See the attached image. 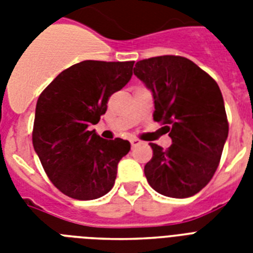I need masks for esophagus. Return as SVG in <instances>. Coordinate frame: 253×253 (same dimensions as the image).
<instances>
[{
  "instance_id": "34e87169",
  "label": "esophagus",
  "mask_w": 253,
  "mask_h": 253,
  "mask_svg": "<svg viewBox=\"0 0 253 253\" xmlns=\"http://www.w3.org/2000/svg\"><path fill=\"white\" fill-rule=\"evenodd\" d=\"M130 142H131V147H132V148H135V147H138L139 144H142V142H140L139 139H135V138L130 139Z\"/></svg>"
}]
</instances>
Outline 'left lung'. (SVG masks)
I'll use <instances>...</instances> for the list:
<instances>
[{"label":"left lung","instance_id":"left-lung-1","mask_svg":"<svg viewBox=\"0 0 253 253\" xmlns=\"http://www.w3.org/2000/svg\"><path fill=\"white\" fill-rule=\"evenodd\" d=\"M134 75L152 93L154 119L172 139L167 151L150 143L147 181L163 196H194L214 176L228 136L219 86L192 60L172 55L138 61Z\"/></svg>","mask_w":253,"mask_h":253}]
</instances>
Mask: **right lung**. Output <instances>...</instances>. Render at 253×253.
<instances>
[{"mask_svg": "<svg viewBox=\"0 0 253 253\" xmlns=\"http://www.w3.org/2000/svg\"><path fill=\"white\" fill-rule=\"evenodd\" d=\"M134 61L85 60L69 67L39 95L33 144L52 184L75 200H95L110 192L128 140H106L97 125L107 99L131 80Z\"/></svg>", "mask_w": 253, "mask_h": 253, "instance_id": "1", "label": "right lung"}]
</instances>
